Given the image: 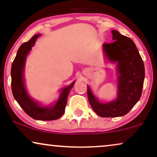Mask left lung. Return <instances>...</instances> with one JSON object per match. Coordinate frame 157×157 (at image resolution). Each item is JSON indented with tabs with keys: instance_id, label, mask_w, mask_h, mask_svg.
Here are the masks:
<instances>
[{
	"instance_id": "left-lung-1",
	"label": "left lung",
	"mask_w": 157,
	"mask_h": 157,
	"mask_svg": "<svg viewBox=\"0 0 157 157\" xmlns=\"http://www.w3.org/2000/svg\"><path fill=\"white\" fill-rule=\"evenodd\" d=\"M111 44H103L104 54L109 61L117 63L118 93L114 101L99 102L89 86L87 95L93 110L101 117H118L126 115L140 99L145 76L143 60L136 45L130 38L112 30Z\"/></svg>"
}]
</instances>
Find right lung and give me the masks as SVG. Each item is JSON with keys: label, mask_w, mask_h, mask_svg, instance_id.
I'll return each instance as SVG.
<instances>
[{"label": "right lung", "mask_w": 157, "mask_h": 157, "mask_svg": "<svg viewBox=\"0 0 157 157\" xmlns=\"http://www.w3.org/2000/svg\"><path fill=\"white\" fill-rule=\"evenodd\" d=\"M39 36L40 34H36L19 47L11 66V88L14 98L29 117L40 121H51L59 119L63 114L68 95L75 81L62 89L59 98L53 106H41L30 97L24 85L23 71L27 56Z\"/></svg>", "instance_id": "1"}]
</instances>
